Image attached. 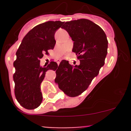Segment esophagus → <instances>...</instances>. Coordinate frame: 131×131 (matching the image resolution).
I'll list each match as a JSON object with an SVG mask.
<instances>
[{"mask_svg": "<svg viewBox=\"0 0 131 131\" xmlns=\"http://www.w3.org/2000/svg\"><path fill=\"white\" fill-rule=\"evenodd\" d=\"M59 63H60V60H57V63H58V65L59 64Z\"/></svg>", "mask_w": 131, "mask_h": 131, "instance_id": "34e87169", "label": "esophagus"}]
</instances>
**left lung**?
I'll return each instance as SVG.
<instances>
[{"label":"left lung","instance_id":"left-lung-1","mask_svg":"<svg viewBox=\"0 0 131 131\" xmlns=\"http://www.w3.org/2000/svg\"><path fill=\"white\" fill-rule=\"evenodd\" d=\"M67 30L73 41L72 51L80 60L79 65L72 66L62 60L56 70L55 83L67 96L75 97L88 89L105 64L108 40L101 27L91 21L80 19L66 22Z\"/></svg>","mask_w":131,"mask_h":131}]
</instances>
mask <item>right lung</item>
<instances>
[{
  "instance_id": "add662e5",
  "label": "right lung",
  "mask_w": 131,
  "mask_h": 131,
  "mask_svg": "<svg viewBox=\"0 0 131 131\" xmlns=\"http://www.w3.org/2000/svg\"><path fill=\"white\" fill-rule=\"evenodd\" d=\"M60 21L45 22L37 25L25 36L17 51L13 63V75L16 98L25 108L33 110L40 106L42 101L40 84L48 70H56L58 64L51 61L42 67L40 59L56 44L54 35L62 26Z\"/></svg>"
}]
</instances>
